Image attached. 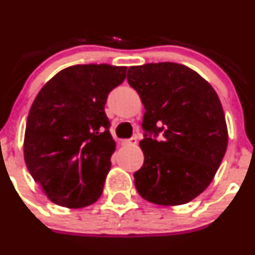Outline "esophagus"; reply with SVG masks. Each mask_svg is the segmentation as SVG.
Masks as SVG:
<instances>
[{
    "label": "esophagus",
    "mask_w": 255,
    "mask_h": 255,
    "mask_svg": "<svg viewBox=\"0 0 255 255\" xmlns=\"http://www.w3.org/2000/svg\"><path fill=\"white\" fill-rule=\"evenodd\" d=\"M135 144H137V138H135V137L129 138V139H125V140H122V145H123V146L135 145Z\"/></svg>",
    "instance_id": "34e87169"
}]
</instances>
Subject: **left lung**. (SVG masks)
Returning <instances> with one entry per match:
<instances>
[{"label": "left lung", "instance_id": "obj_1", "mask_svg": "<svg viewBox=\"0 0 255 255\" xmlns=\"http://www.w3.org/2000/svg\"><path fill=\"white\" fill-rule=\"evenodd\" d=\"M128 84L145 109L139 145L143 166L134 173L138 194L160 206L184 205L211 184L228 143L225 112L213 87L187 66H130ZM159 134L161 140H156Z\"/></svg>", "mask_w": 255, "mask_h": 255}]
</instances>
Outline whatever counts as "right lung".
<instances>
[{"instance_id": "1", "label": "right lung", "mask_w": 255, "mask_h": 255, "mask_svg": "<svg viewBox=\"0 0 255 255\" xmlns=\"http://www.w3.org/2000/svg\"><path fill=\"white\" fill-rule=\"evenodd\" d=\"M126 71L109 64L69 66L35 97L25 125L24 161L54 204L81 208L102 195L116 149L105 105Z\"/></svg>"}]
</instances>
